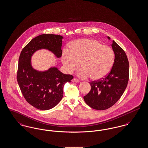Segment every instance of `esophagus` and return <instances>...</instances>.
<instances>
[{
	"mask_svg": "<svg viewBox=\"0 0 148 148\" xmlns=\"http://www.w3.org/2000/svg\"><path fill=\"white\" fill-rule=\"evenodd\" d=\"M73 81H74V82H77V83H79V82H80V80H79V79H77V78H75V77H74V79H73Z\"/></svg>",
	"mask_w": 148,
	"mask_h": 148,
	"instance_id": "1",
	"label": "esophagus"
}]
</instances>
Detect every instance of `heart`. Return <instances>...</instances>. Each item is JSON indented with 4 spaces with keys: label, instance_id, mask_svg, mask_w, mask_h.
<instances>
[{
    "label": "heart",
    "instance_id": "b5f03b06",
    "mask_svg": "<svg viewBox=\"0 0 148 148\" xmlns=\"http://www.w3.org/2000/svg\"><path fill=\"white\" fill-rule=\"evenodd\" d=\"M114 59V52L110 47L95 39H80L71 42L69 51L64 50L62 62L69 73L77 70L80 64L78 76L97 80L109 73Z\"/></svg>",
    "mask_w": 148,
    "mask_h": 148
}]
</instances>
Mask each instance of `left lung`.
I'll return each instance as SVG.
<instances>
[{"label":"left lung","instance_id":"left-lung-1","mask_svg":"<svg viewBox=\"0 0 148 148\" xmlns=\"http://www.w3.org/2000/svg\"><path fill=\"white\" fill-rule=\"evenodd\" d=\"M112 46L115 59L111 71L105 77L90 82L91 90L84 97L86 104L96 110H106L114 105L122 96L129 81L127 54L114 40Z\"/></svg>","mask_w":148,"mask_h":148}]
</instances>
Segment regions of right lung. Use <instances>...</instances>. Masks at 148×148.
<instances>
[{"mask_svg": "<svg viewBox=\"0 0 148 148\" xmlns=\"http://www.w3.org/2000/svg\"><path fill=\"white\" fill-rule=\"evenodd\" d=\"M62 39V36L55 34L37 36L23 48L19 58L16 79L21 93L29 104L40 110H49L60 102L64 85L71 82L73 76L56 68L43 72L35 71L31 66V56L37 50L44 48L60 58Z\"/></svg>", "mask_w": 148, "mask_h": 148, "instance_id": "add662e5", "label": "right lung"}]
</instances>
